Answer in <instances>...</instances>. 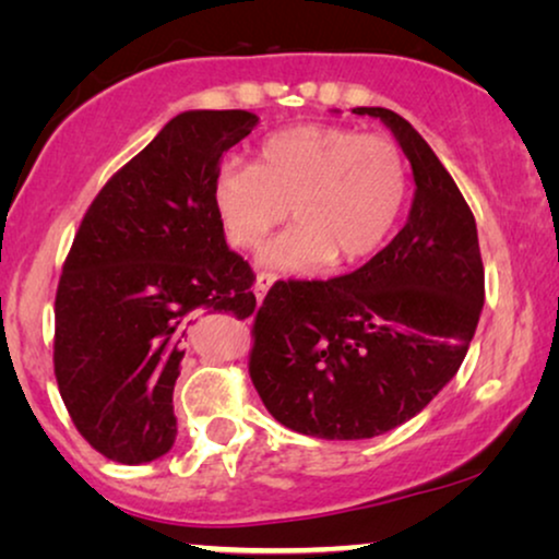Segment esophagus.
<instances>
[{"label": "esophagus", "instance_id": "1", "mask_svg": "<svg viewBox=\"0 0 559 559\" xmlns=\"http://www.w3.org/2000/svg\"><path fill=\"white\" fill-rule=\"evenodd\" d=\"M274 285V277L272 274H257V280H254V295H257V300L262 302L264 300V295L270 293V287Z\"/></svg>", "mask_w": 559, "mask_h": 559}]
</instances>
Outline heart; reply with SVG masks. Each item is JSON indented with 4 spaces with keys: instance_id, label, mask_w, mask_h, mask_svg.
I'll list each match as a JSON object with an SVG mask.
<instances>
[{
    "instance_id": "heart-1",
    "label": "heart",
    "mask_w": 559,
    "mask_h": 559,
    "mask_svg": "<svg viewBox=\"0 0 559 559\" xmlns=\"http://www.w3.org/2000/svg\"><path fill=\"white\" fill-rule=\"evenodd\" d=\"M407 195V165L389 136L300 124L266 136L257 165L228 159L211 201L234 247L257 249L289 216L295 226L262 251L274 272L310 277L356 262L392 234Z\"/></svg>"
}]
</instances>
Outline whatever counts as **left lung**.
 <instances>
[{
  "instance_id": "8db88e82",
  "label": "left lung",
  "mask_w": 559,
  "mask_h": 559,
  "mask_svg": "<svg viewBox=\"0 0 559 559\" xmlns=\"http://www.w3.org/2000/svg\"><path fill=\"white\" fill-rule=\"evenodd\" d=\"M412 165L407 224L361 270L277 282L254 320L249 373L270 415L323 440H366L419 415L461 369L484 310L476 218L417 129L358 106Z\"/></svg>"
}]
</instances>
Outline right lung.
<instances>
[{"instance_id": "right-lung-1", "label": "right lung", "mask_w": 559, "mask_h": 559, "mask_svg": "<svg viewBox=\"0 0 559 559\" xmlns=\"http://www.w3.org/2000/svg\"><path fill=\"white\" fill-rule=\"evenodd\" d=\"M257 124L243 109L178 114L81 221L56 295V379L73 425L109 461L140 465L173 448L198 312L257 308L211 201L221 157Z\"/></svg>"}]
</instances>
